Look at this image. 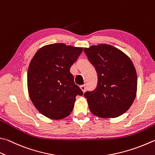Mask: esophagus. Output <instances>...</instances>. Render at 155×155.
<instances>
[{
	"mask_svg": "<svg viewBox=\"0 0 155 155\" xmlns=\"http://www.w3.org/2000/svg\"><path fill=\"white\" fill-rule=\"evenodd\" d=\"M80 88H81V90H82L83 92H85V91H86V86H85V85H81V86H80Z\"/></svg>",
	"mask_w": 155,
	"mask_h": 155,
	"instance_id": "obj_1",
	"label": "esophagus"
}]
</instances>
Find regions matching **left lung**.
<instances>
[{"label":"left lung","mask_w":155,"mask_h":155,"mask_svg":"<svg viewBox=\"0 0 155 155\" xmlns=\"http://www.w3.org/2000/svg\"><path fill=\"white\" fill-rule=\"evenodd\" d=\"M97 73V85L87 91L90 111L97 117H119L130 108L136 96V70L127 55L119 49L101 44L84 49Z\"/></svg>","instance_id":"8db88e82"}]
</instances>
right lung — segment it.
I'll return each mask as SVG.
<instances>
[{"label": "right lung", "instance_id": "1", "mask_svg": "<svg viewBox=\"0 0 155 155\" xmlns=\"http://www.w3.org/2000/svg\"><path fill=\"white\" fill-rule=\"evenodd\" d=\"M83 49L63 43L51 44L38 49L31 60L28 89L34 106L44 116L55 120L68 117L76 96L83 94L70 72Z\"/></svg>", "mask_w": 155, "mask_h": 155}]
</instances>
